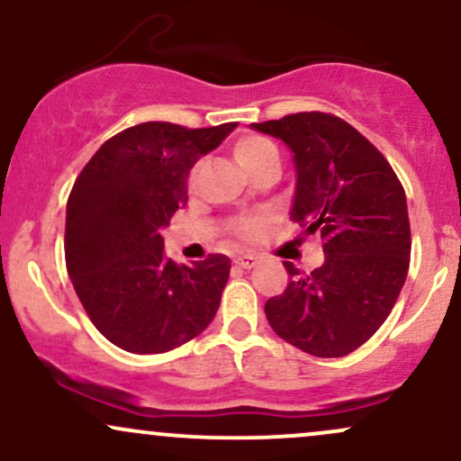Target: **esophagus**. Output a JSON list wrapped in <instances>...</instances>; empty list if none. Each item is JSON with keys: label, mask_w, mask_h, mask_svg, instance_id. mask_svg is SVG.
<instances>
[{"label": "esophagus", "mask_w": 461, "mask_h": 461, "mask_svg": "<svg viewBox=\"0 0 461 461\" xmlns=\"http://www.w3.org/2000/svg\"><path fill=\"white\" fill-rule=\"evenodd\" d=\"M234 262H236L240 268H247V271H249V268L256 267L258 258H256V256H249V253H245V256H238Z\"/></svg>", "instance_id": "obj_1"}]
</instances>
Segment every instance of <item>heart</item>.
Listing matches in <instances>:
<instances>
[{"instance_id":"b5f03b06","label":"heart","mask_w":461,"mask_h":461,"mask_svg":"<svg viewBox=\"0 0 461 461\" xmlns=\"http://www.w3.org/2000/svg\"><path fill=\"white\" fill-rule=\"evenodd\" d=\"M234 158L249 176H253V173H256L258 168H262L264 164L277 160L279 153H277V147H275L268 139H264V136H242V139L234 145ZM197 173H199V167H194L193 173H190V184L197 182ZM236 231L242 238H256L262 231V221L258 219L242 221Z\"/></svg>"}]
</instances>
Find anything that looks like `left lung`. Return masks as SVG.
I'll list each match as a JSON object with an SVG mask.
<instances>
[{
    "label": "left lung",
    "instance_id": "1",
    "mask_svg": "<svg viewBox=\"0 0 461 461\" xmlns=\"http://www.w3.org/2000/svg\"><path fill=\"white\" fill-rule=\"evenodd\" d=\"M251 130L293 151L297 188L290 219L322 238L325 262L303 275L284 262L288 288L264 305L273 331L316 357H342L373 336L410 268L405 190L393 167L347 121L297 113Z\"/></svg>",
    "mask_w": 461,
    "mask_h": 461
}]
</instances>
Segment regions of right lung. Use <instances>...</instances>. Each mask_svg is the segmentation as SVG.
Wrapping results in <instances>:
<instances>
[{
  "instance_id": "right-lung-1",
  "label": "right lung",
  "mask_w": 461,
  "mask_h": 461,
  "mask_svg": "<svg viewBox=\"0 0 461 461\" xmlns=\"http://www.w3.org/2000/svg\"><path fill=\"white\" fill-rule=\"evenodd\" d=\"M238 123L188 130L149 121L105 140L67 201L65 258L84 310L113 345L164 353L214 319L230 258L164 256L162 230L188 201V173Z\"/></svg>"
}]
</instances>
